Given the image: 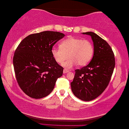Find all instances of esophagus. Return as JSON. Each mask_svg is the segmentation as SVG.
<instances>
[{"label":"esophagus","instance_id":"1","mask_svg":"<svg viewBox=\"0 0 129 129\" xmlns=\"http://www.w3.org/2000/svg\"><path fill=\"white\" fill-rule=\"evenodd\" d=\"M68 72H69V70L66 69H64L63 70V73H68Z\"/></svg>","mask_w":129,"mask_h":129}]
</instances>
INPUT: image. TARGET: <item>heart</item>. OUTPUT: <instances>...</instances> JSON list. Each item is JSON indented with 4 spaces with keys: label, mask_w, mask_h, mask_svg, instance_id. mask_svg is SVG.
<instances>
[{
    "label": "heart",
    "mask_w": 129,
    "mask_h": 129,
    "mask_svg": "<svg viewBox=\"0 0 129 129\" xmlns=\"http://www.w3.org/2000/svg\"><path fill=\"white\" fill-rule=\"evenodd\" d=\"M60 48H53L52 54L57 63H62L64 68L70 69L77 64L84 66L91 60L93 55V46L87 40L80 38H70L60 43Z\"/></svg>",
    "instance_id": "1"
}]
</instances>
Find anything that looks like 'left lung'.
<instances>
[{"label":"left lung","mask_w":129,"mask_h":129,"mask_svg":"<svg viewBox=\"0 0 129 129\" xmlns=\"http://www.w3.org/2000/svg\"><path fill=\"white\" fill-rule=\"evenodd\" d=\"M83 34L91 36L94 53L89 64L75 70L70 85L76 97L90 101L99 96L108 86L115 66V58L111 47L99 36L91 31Z\"/></svg>","instance_id":"8db88e82"}]
</instances>
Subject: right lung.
<instances>
[{"mask_svg":"<svg viewBox=\"0 0 129 129\" xmlns=\"http://www.w3.org/2000/svg\"><path fill=\"white\" fill-rule=\"evenodd\" d=\"M64 37L62 33L45 31L30 35L20 42L13 63L17 82L27 96L41 99L53 90L63 68L54 60L52 49Z\"/></svg>","mask_w":129,"mask_h":129,"instance_id":"add662e5","label":"right lung"}]
</instances>
